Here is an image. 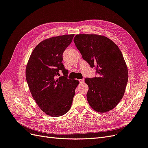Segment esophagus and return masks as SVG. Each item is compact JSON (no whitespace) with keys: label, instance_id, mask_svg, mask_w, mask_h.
Instances as JSON below:
<instances>
[{"label":"esophagus","instance_id":"esophagus-1","mask_svg":"<svg viewBox=\"0 0 148 148\" xmlns=\"http://www.w3.org/2000/svg\"><path fill=\"white\" fill-rule=\"evenodd\" d=\"M79 83H84V79H80L79 80Z\"/></svg>","mask_w":148,"mask_h":148}]
</instances>
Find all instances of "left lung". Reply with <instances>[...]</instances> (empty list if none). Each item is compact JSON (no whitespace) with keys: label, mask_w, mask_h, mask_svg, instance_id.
<instances>
[{"label":"left lung","mask_w":148,"mask_h":148,"mask_svg":"<svg viewBox=\"0 0 148 148\" xmlns=\"http://www.w3.org/2000/svg\"><path fill=\"white\" fill-rule=\"evenodd\" d=\"M73 41L83 59L96 67L99 77L84 79L89 87L87 99L92 109L107 112L122 99L128 79V68L119 47L98 34L76 35Z\"/></svg>","instance_id":"left-lung-1"}]
</instances>
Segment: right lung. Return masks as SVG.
Returning <instances> with one entry per match:
<instances>
[{
    "label": "right lung",
    "instance_id": "obj_1",
    "mask_svg": "<svg viewBox=\"0 0 148 148\" xmlns=\"http://www.w3.org/2000/svg\"><path fill=\"white\" fill-rule=\"evenodd\" d=\"M73 36L65 34L39 42L26 65V78L31 95L41 110L51 117H59L70 110L79 84L77 79L66 78L68 70L62 63L63 53ZM60 71L64 76L58 78Z\"/></svg>",
    "mask_w": 148,
    "mask_h": 148
}]
</instances>
